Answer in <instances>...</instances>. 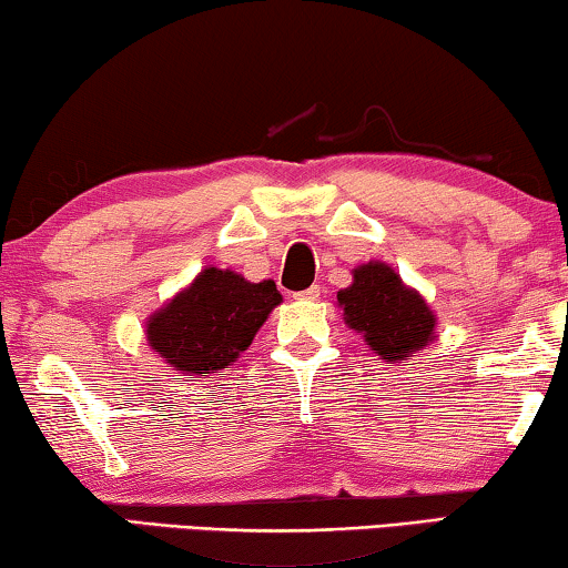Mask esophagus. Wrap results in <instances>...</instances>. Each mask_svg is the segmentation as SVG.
I'll return each mask as SVG.
<instances>
[{
	"mask_svg": "<svg viewBox=\"0 0 568 568\" xmlns=\"http://www.w3.org/2000/svg\"><path fill=\"white\" fill-rule=\"evenodd\" d=\"M294 297H297V300H307V302L321 300V284H313V286H310V290L294 294Z\"/></svg>",
	"mask_w": 568,
	"mask_h": 568,
	"instance_id": "1",
	"label": "esophagus"
}]
</instances>
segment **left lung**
<instances>
[{
	"mask_svg": "<svg viewBox=\"0 0 568 568\" xmlns=\"http://www.w3.org/2000/svg\"><path fill=\"white\" fill-rule=\"evenodd\" d=\"M348 328L364 333V341L387 362H403L406 356L434 341L432 307L387 263L369 261L354 268L352 286L338 292Z\"/></svg>",
	"mask_w": 568,
	"mask_h": 568,
	"instance_id": "8db88e82",
	"label": "left lung"
}]
</instances>
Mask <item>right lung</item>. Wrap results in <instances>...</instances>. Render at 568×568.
Listing matches in <instances>:
<instances>
[{
	"instance_id": "right-lung-1",
	"label": "right lung",
	"mask_w": 568,
	"mask_h": 568,
	"mask_svg": "<svg viewBox=\"0 0 568 568\" xmlns=\"http://www.w3.org/2000/svg\"><path fill=\"white\" fill-rule=\"evenodd\" d=\"M278 302L274 282L253 284L209 266L146 321V341L175 372L206 377L253 344Z\"/></svg>"
}]
</instances>
